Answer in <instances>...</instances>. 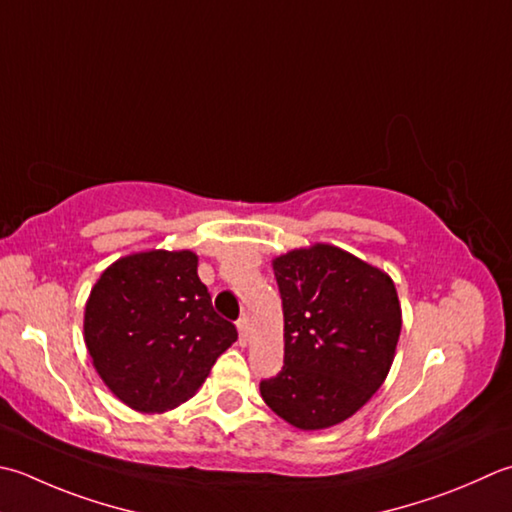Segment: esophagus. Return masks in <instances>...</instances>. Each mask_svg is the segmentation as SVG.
<instances>
[{"label": "esophagus", "mask_w": 512, "mask_h": 512, "mask_svg": "<svg viewBox=\"0 0 512 512\" xmlns=\"http://www.w3.org/2000/svg\"><path fill=\"white\" fill-rule=\"evenodd\" d=\"M237 330H239V342L246 344L248 342V319L246 317L237 319Z\"/></svg>", "instance_id": "1"}]
</instances>
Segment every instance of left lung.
I'll use <instances>...</instances> for the list:
<instances>
[{
  "mask_svg": "<svg viewBox=\"0 0 512 512\" xmlns=\"http://www.w3.org/2000/svg\"><path fill=\"white\" fill-rule=\"evenodd\" d=\"M273 270L284 308V366L259 390L290 426L330 428L384 384L402 330L395 284L330 244L279 255Z\"/></svg>",
  "mask_w": 512,
  "mask_h": 512,
  "instance_id": "left-lung-1",
  "label": "left lung"
}]
</instances>
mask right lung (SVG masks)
<instances>
[{"label":"right lung","instance_id":"1","mask_svg":"<svg viewBox=\"0 0 512 512\" xmlns=\"http://www.w3.org/2000/svg\"><path fill=\"white\" fill-rule=\"evenodd\" d=\"M237 339L219 317L190 250H148L117 259L90 290L84 342L117 399L164 413L204 384Z\"/></svg>","mask_w":512,"mask_h":512}]
</instances>
